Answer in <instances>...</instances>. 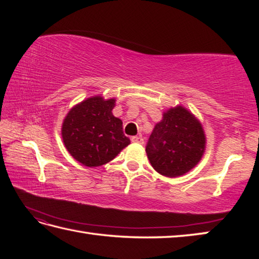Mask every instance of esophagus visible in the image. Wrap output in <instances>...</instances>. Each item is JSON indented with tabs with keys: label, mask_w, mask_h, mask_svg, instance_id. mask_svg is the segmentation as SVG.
<instances>
[{
	"label": "esophagus",
	"mask_w": 259,
	"mask_h": 259,
	"mask_svg": "<svg viewBox=\"0 0 259 259\" xmlns=\"http://www.w3.org/2000/svg\"><path fill=\"white\" fill-rule=\"evenodd\" d=\"M131 141L135 142V144H144V138L141 136H134L131 137Z\"/></svg>",
	"instance_id": "1"
}]
</instances>
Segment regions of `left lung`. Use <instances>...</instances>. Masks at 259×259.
<instances>
[{
    "mask_svg": "<svg viewBox=\"0 0 259 259\" xmlns=\"http://www.w3.org/2000/svg\"><path fill=\"white\" fill-rule=\"evenodd\" d=\"M205 150L202 126L188 110L176 107L163 113L148 139L146 152L153 169L166 177L185 175Z\"/></svg>",
    "mask_w": 259,
    "mask_h": 259,
    "instance_id": "left-lung-1",
    "label": "left lung"
}]
</instances>
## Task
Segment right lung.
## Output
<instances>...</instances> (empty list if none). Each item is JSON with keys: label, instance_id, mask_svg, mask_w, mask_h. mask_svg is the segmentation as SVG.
Segmentation results:
<instances>
[{"label": "right lung", "instance_id": "right-lung-1", "mask_svg": "<svg viewBox=\"0 0 259 259\" xmlns=\"http://www.w3.org/2000/svg\"><path fill=\"white\" fill-rule=\"evenodd\" d=\"M114 99L93 97L70 110L62 124V138L70 155L87 167L111 161L130 144L122 121L112 114Z\"/></svg>", "mask_w": 259, "mask_h": 259}]
</instances>
